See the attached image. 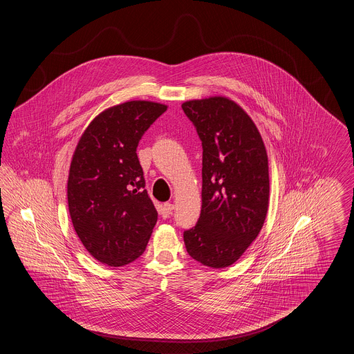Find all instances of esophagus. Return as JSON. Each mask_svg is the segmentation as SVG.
Here are the masks:
<instances>
[{
  "mask_svg": "<svg viewBox=\"0 0 354 354\" xmlns=\"http://www.w3.org/2000/svg\"><path fill=\"white\" fill-rule=\"evenodd\" d=\"M172 211H174V204L171 203H165L160 208V215L163 219H167L171 215H172Z\"/></svg>",
  "mask_w": 354,
  "mask_h": 354,
  "instance_id": "esophagus-1",
  "label": "esophagus"
}]
</instances>
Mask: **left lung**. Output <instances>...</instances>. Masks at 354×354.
Segmentation results:
<instances>
[{"mask_svg":"<svg viewBox=\"0 0 354 354\" xmlns=\"http://www.w3.org/2000/svg\"><path fill=\"white\" fill-rule=\"evenodd\" d=\"M202 140V211L185 231V250L203 266L234 264L257 237L268 211L270 174L252 119L224 97L182 104Z\"/></svg>","mask_w":354,"mask_h":354,"instance_id":"left-lung-1","label":"left lung"}]
</instances>
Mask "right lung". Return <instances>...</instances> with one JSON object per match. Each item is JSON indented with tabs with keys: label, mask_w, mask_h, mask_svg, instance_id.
I'll list each match as a JSON object with an SVG mask.
<instances>
[{
	"label": "right lung",
	"mask_w": 354,
	"mask_h": 354,
	"mask_svg": "<svg viewBox=\"0 0 354 354\" xmlns=\"http://www.w3.org/2000/svg\"><path fill=\"white\" fill-rule=\"evenodd\" d=\"M166 104L130 101L102 111L73 155L68 203L84 248L103 264L122 267L145 252L158 212L145 189L136 147Z\"/></svg>",
	"instance_id": "1"
}]
</instances>
